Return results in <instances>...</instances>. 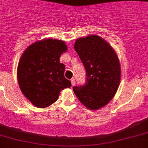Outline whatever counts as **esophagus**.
Segmentation results:
<instances>
[{"label":"esophagus","instance_id":"1","mask_svg":"<svg viewBox=\"0 0 148 148\" xmlns=\"http://www.w3.org/2000/svg\"><path fill=\"white\" fill-rule=\"evenodd\" d=\"M71 83H72V86H75V80L74 79H71Z\"/></svg>","mask_w":148,"mask_h":148}]
</instances>
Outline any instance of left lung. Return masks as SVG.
I'll return each instance as SVG.
<instances>
[{
	"label": "left lung",
	"instance_id": "8db88e82",
	"mask_svg": "<svg viewBox=\"0 0 148 148\" xmlns=\"http://www.w3.org/2000/svg\"><path fill=\"white\" fill-rule=\"evenodd\" d=\"M74 48L86 71V83L73 91L84 106L98 110L112 100L119 88L121 68L115 51L104 39L91 35L79 38Z\"/></svg>",
	"mask_w": 148,
	"mask_h": 148
}]
</instances>
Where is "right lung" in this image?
Returning a JSON list of instances; mask_svg holds the SVG:
<instances>
[{
  "instance_id": "add662e5",
  "label": "right lung",
  "mask_w": 148,
  "mask_h": 148,
  "mask_svg": "<svg viewBox=\"0 0 148 148\" xmlns=\"http://www.w3.org/2000/svg\"><path fill=\"white\" fill-rule=\"evenodd\" d=\"M66 51L64 41L48 38L36 41L23 52L17 79L23 94L35 107H48L58 99L60 91L71 87V82L64 77L65 65L60 62Z\"/></svg>"
}]
</instances>
